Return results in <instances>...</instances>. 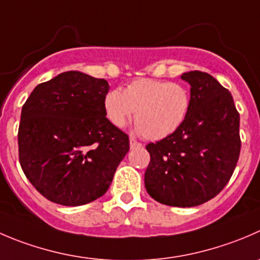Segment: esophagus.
I'll use <instances>...</instances> for the list:
<instances>
[{
	"instance_id": "34e87169",
	"label": "esophagus",
	"mask_w": 260,
	"mask_h": 260,
	"mask_svg": "<svg viewBox=\"0 0 260 260\" xmlns=\"http://www.w3.org/2000/svg\"><path fill=\"white\" fill-rule=\"evenodd\" d=\"M129 146H131V148H138V147H142V145H141L140 142H137V141H136L135 138H132V137L129 138Z\"/></svg>"
}]
</instances>
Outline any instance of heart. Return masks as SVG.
I'll list each match as a JSON object with an SVG mask.
<instances>
[{"label":"heart","instance_id":"1","mask_svg":"<svg viewBox=\"0 0 260 260\" xmlns=\"http://www.w3.org/2000/svg\"><path fill=\"white\" fill-rule=\"evenodd\" d=\"M190 95L176 82L138 79L122 91L112 90L104 98V113L110 124L123 128L135 114L136 131L147 140L173 135L185 120Z\"/></svg>","mask_w":260,"mask_h":260}]
</instances>
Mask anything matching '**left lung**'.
Segmentation results:
<instances>
[{"label": "left lung", "mask_w": 260, "mask_h": 260, "mask_svg": "<svg viewBox=\"0 0 260 260\" xmlns=\"http://www.w3.org/2000/svg\"><path fill=\"white\" fill-rule=\"evenodd\" d=\"M190 85V108L183 124L148 143L147 193L173 207H194L212 200L229 183L240 155V115L228 89L206 72L181 75Z\"/></svg>", "instance_id": "1"}]
</instances>
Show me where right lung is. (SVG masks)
<instances>
[{
  "label": "right lung",
  "mask_w": 260,
  "mask_h": 260,
  "mask_svg": "<svg viewBox=\"0 0 260 260\" xmlns=\"http://www.w3.org/2000/svg\"><path fill=\"white\" fill-rule=\"evenodd\" d=\"M109 84L69 71L39 84L22 105L19 160L34 188L62 206L107 193L129 138L104 113Z\"/></svg>",
  "instance_id": "1"
}]
</instances>
